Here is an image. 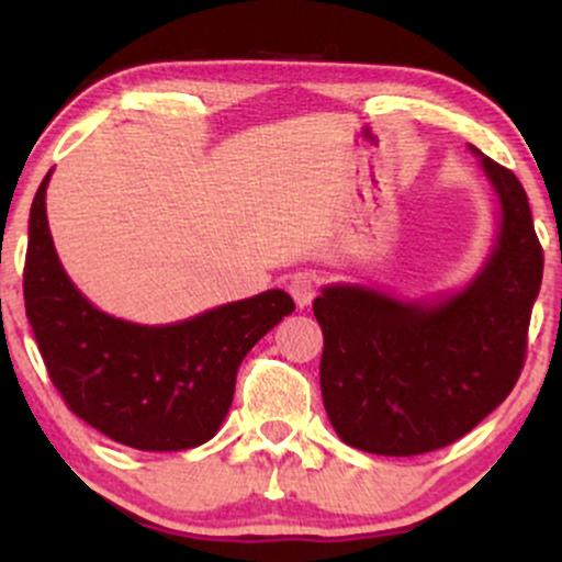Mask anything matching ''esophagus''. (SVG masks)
I'll return each mask as SVG.
<instances>
[{
	"mask_svg": "<svg viewBox=\"0 0 562 562\" xmlns=\"http://www.w3.org/2000/svg\"><path fill=\"white\" fill-rule=\"evenodd\" d=\"M288 290H290V295H293V301L303 308V306H308V303L314 301V295H317L319 280L314 274H308V272H299V274H293V280H290Z\"/></svg>",
	"mask_w": 562,
	"mask_h": 562,
	"instance_id": "34e87169",
	"label": "esophagus"
}]
</instances>
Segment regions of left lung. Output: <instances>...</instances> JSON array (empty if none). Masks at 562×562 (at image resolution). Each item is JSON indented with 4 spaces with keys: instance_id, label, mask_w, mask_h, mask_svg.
Returning a JSON list of instances; mask_svg holds the SVG:
<instances>
[{
    "instance_id": "8db88e82",
    "label": "left lung",
    "mask_w": 562,
    "mask_h": 562,
    "mask_svg": "<svg viewBox=\"0 0 562 562\" xmlns=\"http://www.w3.org/2000/svg\"><path fill=\"white\" fill-rule=\"evenodd\" d=\"M481 164L502 203V232L462 293L425 306L338 285L314 301L325 335L322 402L348 447L383 457L443 449L518 383L544 250L518 177L488 156Z\"/></svg>"
}]
</instances>
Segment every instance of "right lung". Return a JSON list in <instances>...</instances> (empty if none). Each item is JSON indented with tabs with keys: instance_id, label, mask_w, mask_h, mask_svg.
<instances>
[{
	"instance_id": "add662e5",
	"label": "right lung",
	"mask_w": 562,
	"mask_h": 562,
	"mask_svg": "<svg viewBox=\"0 0 562 562\" xmlns=\"http://www.w3.org/2000/svg\"><path fill=\"white\" fill-rule=\"evenodd\" d=\"M49 173L31 205L23 267L25 314L49 380L74 415L124 447H200L227 417L245 353L293 312V299L267 290L164 327L108 317L57 261L44 209Z\"/></svg>"
}]
</instances>
